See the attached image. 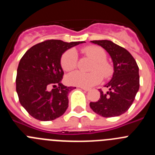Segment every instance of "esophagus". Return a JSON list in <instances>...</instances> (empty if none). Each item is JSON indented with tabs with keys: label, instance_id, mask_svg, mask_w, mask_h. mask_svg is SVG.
<instances>
[{
	"label": "esophagus",
	"instance_id": "obj_1",
	"mask_svg": "<svg viewBox=\"0 0 155 155\" xmlns=\"http://www.w3.org/2000/svg\"><path fill=\"white\" fill-rule=\"evenodd\" d=\"M81 88L82 90H84V91H89V88H87V87H80Z\"/></svg>",
	"mask_w": 155,
	"mask_h": 155
}]
</instances>
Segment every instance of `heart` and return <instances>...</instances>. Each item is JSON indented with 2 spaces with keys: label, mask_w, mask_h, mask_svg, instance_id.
<instances>
[{
  "label": "heart",
  "mask_w": 155,
  "mask_h": 155,
  "mask_svg": "<svg viewBox=\"0 0 155 155\" xmlns=\"http://www.w3.org/2000/svg\"><path fill=\"white\" fill-rule=\"evenodd\" d=\"M82 52L94 61L91 68L93 72L89 74L81 71H75L67 77V81L71 85L91 87L98 84L103 78H108L113 74V67L105 61L106 53L102 47L89 46L82 50ZM78 63V54L73 49L66 51L61 57V66L66 71L75 69Z\"/></svg>",
  "instance_id": "b5f03b06"
}]
</instances>
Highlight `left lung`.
Returning a JSON list of instances; mask_svg holds the SVG:
<instances>
[{"mask_svg":"<svg viewBox=\"0 0 155 155\" xmlns=\"http://www.w3.org/2000/svg\"><path fill=\"white\" fill-rule=\"evenodd\" d=\"M91 42L107 51L113 61L114 72L110 81L105 85L109 91L103 92L99 89L100 98L98 102H90V107L103 117L119 116L130 109L139 90V68L130 53L112 41Z\"/></svg>","mask_w":155,"mask_h":155,"instance_id":"left-lung-1","label":"left lung"}]
</instances>
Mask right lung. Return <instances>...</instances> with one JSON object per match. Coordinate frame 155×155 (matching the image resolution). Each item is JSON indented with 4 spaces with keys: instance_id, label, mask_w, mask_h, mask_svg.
I'll return each instance as SVG.
<instances>
[{
    "instance_id": "add662e5",
    "label": "right lung",
    "mask_w": 155,
    "mask_h": 155,
    "mask_svg": "<svg viewBox=\"0 0 155 155\" xmlns=\"http://www.w3.org/2000/svg\"><path fill=\"white\" fill-rule=\"evenodd\" d=\"M83 42L46 40L31 46L21 57L17 70L16 91L21 105L32 117L51 121L65 113L68 93L76 87L61 83V57L68 49ZM50 86L54 87L51 91Z\"/></svg>"
}]
</instances>
